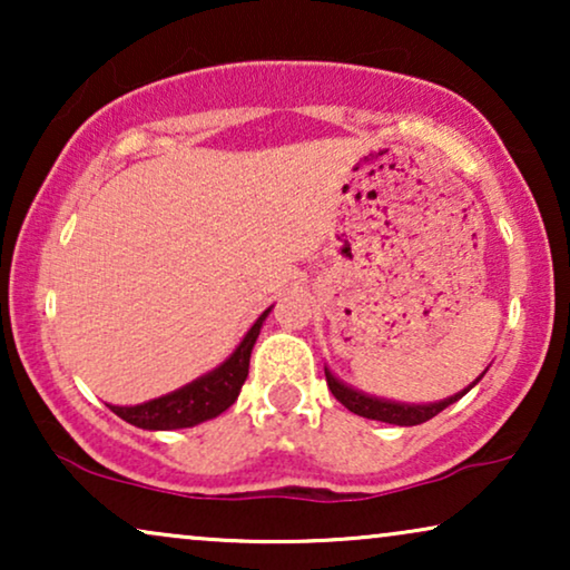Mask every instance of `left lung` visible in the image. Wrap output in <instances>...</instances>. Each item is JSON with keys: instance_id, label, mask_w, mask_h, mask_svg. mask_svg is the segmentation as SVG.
Returning <instances> with one entry per match:
<instances>
[{"instance_id": "1", "label": "left lung", "mask_w": 570, "mask_h": 570, "mask_svg": "<svg viewBox=\"0 0 570 570\" xmlns=\"http://www.w3.org/2000/svg\"><path fill=\"white\" fill-rule=\"evenodd\" d=\"M324 373H326V384H330L332 394L337 396V402L345 404L350 412H355V415L361 417H368V420H381V423H389V425H420L425 423V420H431L439 415L441 410H446L449 404H454L462 400V396L470 392V389L478 384V381L485 376L488 368L480 373L478 379L472 381L470 386L462 389V392H456L454 396H446V400L441 402H428V404H407V402H394V400H384V396H373V394H365L361 389L355 386H347L345 381L334 376V373L326 368L324 365Z\"/></svg>"}]
</instances>
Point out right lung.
I'll return each instance as SVG.
<instances>
[{"instance_id": "obj_1", "label": "right lung", "mask_w": 570, "mask_h": 570, "mask_svg": "<svg viewBox=\"0 0 570 570\" xmlns=\"http://www.w3.org/2000/svg\"><path fill=\"white\" fill-rule=\"evenodd\" d=\"M272 306L252 324V330L244 334L238 347L217 365L207 371L205 376L189 381V384L158 396V400L129 404H108L116 415L127 423L142 428V431H178V428H194L205 420H213L230 407L238 400L240 386L248 376V361H252L254 342L259 337L262 324L267 322Z\"/></svg>"}]
</instances>
